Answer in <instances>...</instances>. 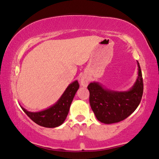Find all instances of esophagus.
I'll use <instances>...</instances> for the list:
<instances>
[{
    "mask_svg": "<svg viewBox=\"0 0 159 159\" xmlns=\"http://www.w3.org/2000/svg\"><path fill=\"white\" fill-rule=\"evenodd\" d=\"M80 85L83 87H87L88 85V83H89V79H88V77L87 76H83L81 77V79L80 80Z\"/></svg>",
    "mask_w": 159,
    "mask_h": 159,
    "instance_id": "esophagus-1",
    "label": "esophagus"
}]
</instances>
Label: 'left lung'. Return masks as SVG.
Masks as SVG:
<instances>
[{
    "mask_svg": "<svg viewBox=\"0 0 159 159\" xmlns=\"http://www.w3.org/2000/svg\"><path fill=\"white\" fill-rule=\"evenodd\" d=\"M138 66L136 81L127 91L107 89L98 82H92L88 85L91 109L99 121L105 124L120 122L138 108L143 94V80L138 61Z\"/></svg>",
    "mask_w": 159,
    "mask_h": 159,
    "instance_id": "obj_1",
    "label": "left lung"
}]
</instances>
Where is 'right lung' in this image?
Wrapping results in <instances>:
<instances>
[{"mask_svg":"<svg viewBox=\"0 0 159 159\" xmlns=\"http://www.w3.org/2000/svg\"><path fill=\"white\" fill-rule=\"evenodd\" d=\"M79 88V84L78 80L70 83L57 102L43 111L31 112L22 107H21V108L36 124L45 128L58 127L65 120L75 94Z\"/></svg>","mask_w":159,"mask_h":159,"instance_id":"add662e5","label":"right lung"}]
</instances>
